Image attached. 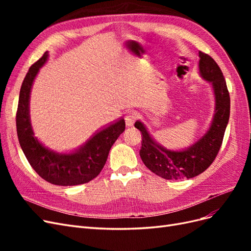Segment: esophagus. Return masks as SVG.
Instances as JSON below:
<instances>
[{
    "instance_id": "34e87169",
    "label": "esophagus",
    "mask_w": 251,
    "mask_h": 251,
    "mask_svg": "<svg viewBox=\"0 0 251 251\" xmlns=\"http://www.w3.org/2000/svg\"><path fill=\"white\" fill-rule=\"evenodd\" d=\"M137 117H138V114L136 113L135 111L127 112L126 114V116H125L126 126H132L134 125V121L136 120V118H137Z\"/></svg>"
}]
</instances>
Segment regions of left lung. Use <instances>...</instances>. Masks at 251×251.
I'll return each instance as SVG.
<instances>
[{
	"label": "left lung",
	"instance_id": "obj_1",
	"mask_svg": "<svg viewBox=\"0 0 251 251\" xmlns=\"http://www.w3.org/2000/svg\"><path fill=\"white\" fill-rule=\"evenodd\" d=\"M199 57L200 75L210 82L215 95V113L206 133L191 147L173 151L154 140L140 120L135 123V127L142 134L141 160L151 172L166 180L194 178L208 169L222 146L229 120L230 97L223 73L209 55L200 51Z\"/></svg>",
	"mask_w": 251,
	"mask_h": 251
}]
</instances>
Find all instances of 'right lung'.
<instances>
[{
  "label": "right lung",
  "mask_w": 251,
  "mask_h": 251,
  "mask_svg": "<svg viewBox=\"0 0 251 251\" xmlns=\"http://www.w3.org/2000/svg\"><path fill=\"white\" fill-rule=\"evenodd\" d=\"M48 52L29 68L23 80L17 111V132L20 146L28 162L49 183L72 186L88 183L96 178L108 159L112 146L125 131L124 118H119L97 130L91 137L70 153H58L46 148L34 136L30 121V93L37 73L46 64Z\"/></svg>",
  "instance_id": "1"
}]
</instances>
